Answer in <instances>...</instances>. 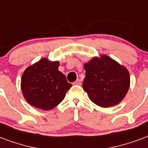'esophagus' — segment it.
<instances>
[{"label": "esophagus", "instance_id": "obj_1", "mask_svg": "<svg viewBox=\"0 0 148 148\" xmlns=\"http://www.w3.org/2000/svg\"><path fill=\"white\" fill-rule=\"evenodd\" d=\"M74 85H81V81H80V79L76 80V81L74 82Z\"/></svg>", "mask_w": 148, "mask_h": 148}]
</instances>
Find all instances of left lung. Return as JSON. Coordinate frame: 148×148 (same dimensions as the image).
<instances>
[{"label":"left lung","instance_id":"1","mask_svg":"<svg viewBox=\"0 0 148 148\" xmlns=\"http://www.w3.org/2000/svg\"><path fill=\"white\" fill-rule=\"evenodd\" d=\"M84 67L83 88L94 103L110 108L124 99L130 86V73L125 66L101 55L85 63Z\"/></svg>","mask_w":148,"mask_h":148}]
</instances>
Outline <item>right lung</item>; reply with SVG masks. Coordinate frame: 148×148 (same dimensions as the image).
<instances>
[{"mask_svg":"<svg viewBox=\"0 0 148 148\" xmlns=\"http://www.w3.org/2000/svg\"><path fill=\"white\" fill-rule=\"evenodd\" d=\"M60 62L43 58L28 66L21 78V90L28 103L41 110L56 108L72 86L58 70Z\"/></svg>","mask_w":148,"mask_h":148,"instance_id":"1","label":"right lung"}]
</instances>
